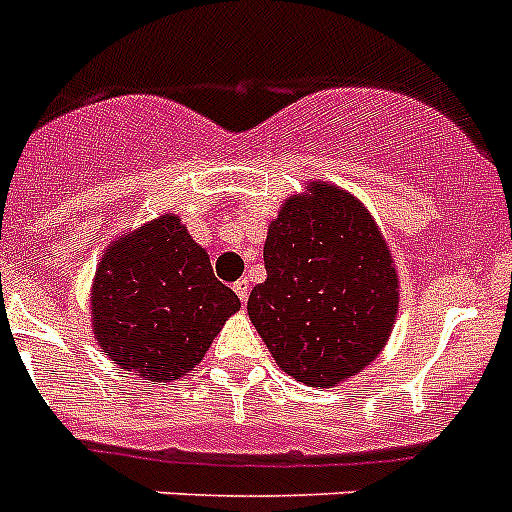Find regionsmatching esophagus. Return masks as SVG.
Returning a JSON list of instances; mask_svg holds the SVG:
<instances>
[{
  "label": "esophagus",
  "mask_w": 512,
  "mask_h": 512,
  "mask_svg": "<svg viewBox=\"0 0 512 512\" xmlns=\"http://www.w3.org/2000/svg\"><path fill=\"white\" fill-rule=\"evenodd\" d=\"M233 292L238 294V299H241L243 304L248 302V294H251V289H248V281L246 279H238L236 284H233Z\"/></svg>",
  "instance_id": "1"
}]
</instances>
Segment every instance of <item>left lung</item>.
Wrapping results in <instances>:
<instances>
[{"instance_id":"left-lung-1","label":"left lung","mask_w":512,"mask_h":512,"mask_svg":"<svg viewBox=\"0 0 512 512\" xmlns=\"http://www.w3.org/2000/svg\"><path fill=\"white\" fill-rule=\"evenodd\" d=\"M264 264L248 317L284 373L335 386L381 353L396 322L398 276L358 198L322 182L292 195L271 220Z\"/></svg>"}]
</instances>
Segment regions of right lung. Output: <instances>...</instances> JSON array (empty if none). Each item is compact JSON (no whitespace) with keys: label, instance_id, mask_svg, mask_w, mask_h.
Returning <instances> with one entry per match:
<instances>
[{"label":"right lung","instance_id":"1","mask_svg":"<svg viewBox=\"0 0 512 512\" xmlns=\"http://www.w3.org/2000/svg\"><path fill=\"white\" fill-rule=\"evenodd\" d=\"M241 299L220 284L205 248L172 213L111 243L91 289L101 353L142 381L190 373Z\"/></svg>","mask_w":512,"mask_h":512}]
</instances>
